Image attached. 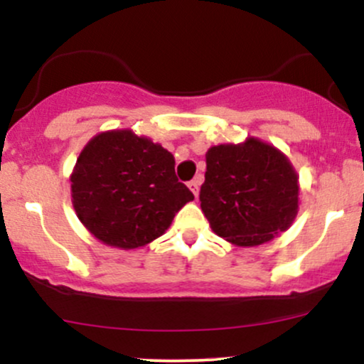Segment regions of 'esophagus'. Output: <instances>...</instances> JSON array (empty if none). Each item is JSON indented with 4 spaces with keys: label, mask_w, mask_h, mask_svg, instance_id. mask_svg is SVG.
Listing matches in <instances>:
<instances>
[{
    "label": "esophagus",
    "mask_w": 364,
    "mask_h": 364,
    "mask_svg": "<svg viewBox=\"0 0 364 364\" xmlns=\"http://www.w3.org/2000/svg\"><path fill=\"white\" fill-rule=\"evenodd\" d=\"M188 188H190L191 191H193L195 196H198V188H200V181L198 179H191L190 183H188Z\"/></svg>",
    "instance_id": "obj_1"
}]
</instances>
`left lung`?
<instances>
[{"label": "left lung", "mask_w": 364, "mask_h": 364, "mask_svg": "<svg viewBox=\"0 0 364 364\" xmlns=\"http://www.w3.org/2000/svg\"><path fill=\"white\" fill-rule=\"evenodd\" d=\"M200 207L212 231L236 246L269 243L291 228L299 208L298 173L274 145L255 136L205 154Z\"/></svg>", "instance_id": "obj_1"}]
</instances>
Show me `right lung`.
Returning a JSON list of instances; mask_svg holds the SVG:
<instances>
[{
	"mask_svg": "<svg viewBox=\"0 0 364 364\" xmlns=\"http://www.w3.org/2000/svg\"><path fill=\"white\" fill-rule=\"evenodd\" d=\"M70 181L80 223L101 243L121 250L152 243L195 198L178 181L173 154L129 128L92 136Z\"/></svg>",
	"mask_w": 364,
	"mask_h": 364,
	"instance_id": "1",
	"label": "right lung"
}]
</instances>
